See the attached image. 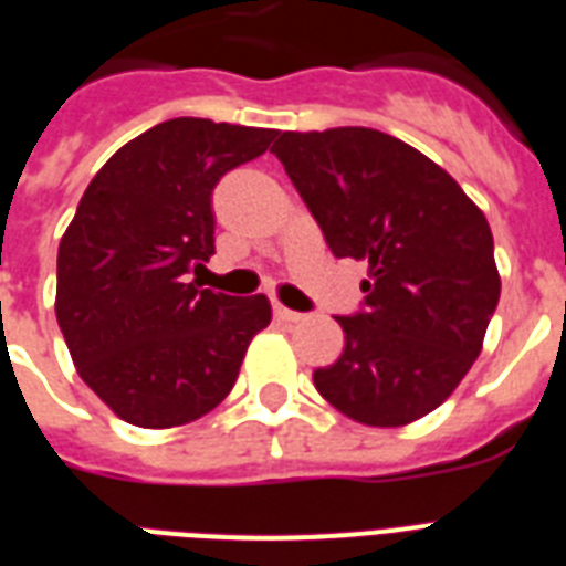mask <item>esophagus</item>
Masks as SVG:
<instances>
[{
    "mask_svg": "<svg viewBox=\"0 0 566 566\" xmlns=\"http://www.w3.org/2000/svg\"><path fill=\"white\" fill-rule=\"evenodd\" d=\"M273 314L282 319V323H300L302 319V314H296V311H291V308H284V305H279V302L273 305Z\"/></svg>",
    "mask_w": 566,
    "mask_h": 566,
    "instance_id": "obj_1",
    "label": "esophagus"
}]
</instances>
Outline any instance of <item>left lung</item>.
<instances>
[{"label": "left lung", "mask_w": 566, "mask_h": 566, "mask_svg": "<svg viewBox=\"0 0 566 566\" xmlns=\"http://www.w3.org/2000/svg\"><path fill=\"white\" fill-rule=\"evenodd\" d=\"M337 258L367 261L364 311L337 317L344 353L314 370L349 420H420L482 353L500 302L482 208L443 167L376 128L284 132L273 144Z\"/></svg>", "instance_id": "1"}]
</instances>
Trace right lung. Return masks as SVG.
<instances>
[{
	"mask_svg": "<svg viewBox=\"0 0 566 566\" xmlns=\"http://www.w3.org/2000/svg\"><path fill=\"white\" fill-rule=\"evenodd\" d=\"M279 132L179 117L111 155L57 247L55 314L84 385L140 429L199 420L229 396L264 293L188 282L213 255L211 190Z\"/></svg>",
	"mask_w": 566,
	"mask_h": 566,
	"instance_id": "right-lung-1",
	"label": "right lung"
}]
</instances>
